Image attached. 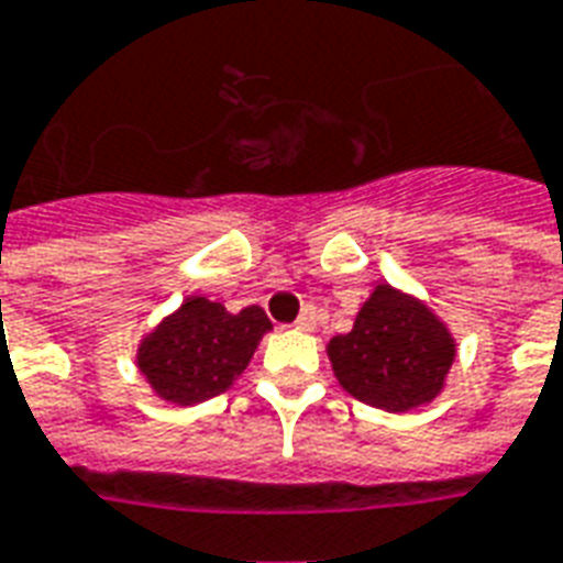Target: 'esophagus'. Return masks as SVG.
I'll return each mask as SVG.
<instances>
[{
  "mask_svg": "<svg viewBox=\"0 0 563 563\" xmlns=\"http://www.w3.org/2000/svg\"><path fill=\"white\" fill-rule=\"evenodd\" d=\"M316 324H319V316L312 310H303L298 316V321H295V328L298 330H316Z\"/></svg>",
  "mask_w": 563,
  "mask_h": 563,
  "instance_id": "obj_1",
  "label": "esophagus"
}]
</instances>
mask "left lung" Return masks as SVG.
Returning <instances> with one entry per match:
<instances>
[{
	"mask_svg": "<svg viewBox=\"0 0 563 563\" xmlns=\"http://www.w3.org/2000/svg\"><path fill=\"white\" fill-rule=\"evenodd\" d=\"M328 357L345 393L363 405L405 413L443 393L457 345L424 300L377 283L351 333L328 342Z\"/></svg>",
	"mask_w": 563,
	"mask_h": 563,
	"instance_id": "obj_1",
	"label": "left lung"
}]
</instances>
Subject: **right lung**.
I'll return each mask as SVG.
<instances>
[{"instance_id": "add662e5", "label": "right lung", "mask_w": 563, "mask_h": 563, "mask_svg": "<svg viewBox=\"0 0 563 563\" xmlns=\"http://www.w3.org/2000/svg\"><path fill=\"white\" fill-rule=\"evenodd\" d=\"M268 330L272 321L256 303L230 312L191 295L141 339L135 363L162 401L191 407L230 389Z\"/></svg>"}]
</instances>
